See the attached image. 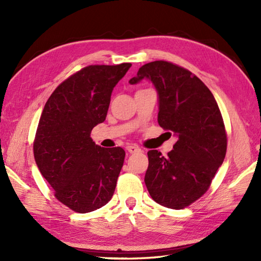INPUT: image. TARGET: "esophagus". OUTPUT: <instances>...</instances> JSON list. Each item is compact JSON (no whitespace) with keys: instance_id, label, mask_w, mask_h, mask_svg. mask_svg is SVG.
<instances>
[{"instance_id":"obj_1","label":"esophagus","mask_w":261,"mask_h":261,"mask_svg":"<svg viewBox=\"0 0 261 261\" xmlns=\"http://www.w3.org/2000/svg\"><path fill=\"white\" fill-rule=\"evenodd\" d=\"M126 151L129 153H138V152L141 151V149L139 147H137V146H127Z\"/></svg>"}]
</instances>
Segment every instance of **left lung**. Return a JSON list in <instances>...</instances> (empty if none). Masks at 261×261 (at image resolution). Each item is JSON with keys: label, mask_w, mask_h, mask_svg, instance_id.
I'll use <instances>...</instances> for the list:
<instances>
[{"label": "left lung", "mask_w": 261, "mask_h": 261, "mask_svg": "<svg viewBox=\"0 0 261 261\" xmlns=\"http://www.w3.org/2000/svg\"><path fill=\"white\" fill-rule=\"evenodd\" d=\"M152 83L158 95V123L177 141L167 157L148 151L145 182L154 202L180 210L207 191L223 164L226 135L220 109L204 83L179 66L164 60L143 65L131 85Z\"/></svg>", "instance_id": "obj_1"}]
</instances>
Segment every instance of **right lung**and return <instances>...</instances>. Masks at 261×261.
I'll list each match as a JSON object with an SVG mask.
<instances>
[{
    "instance_id": "1",
    "label": "right lung",
    "mask_w": 261,
    "mask_h": 261,
    "mask_svg": "<svg viewBox=\"0 0 261 261\" xmlns=\"http://www.w3.org/2000/svg\"><path fill=\"white\" fill-rule=\"evenodd\" d=\"M131 67L92 65L63 82L39 120L33 153L55 196L75 212L104 206L113 196L125 152L95 145L91 131L104 122L114 86Z\"/></svg>"
}]
</instances>
